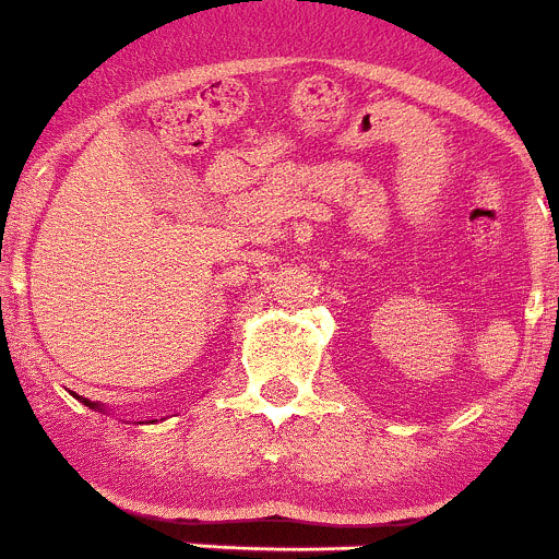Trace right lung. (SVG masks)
Wrapping results in <instances>:
<instances>
[{
	"mask_svg": "<svg viewBox=\"0 0 559 559\" xmlns=\"http://www.w3.org/2000/svg\"><path fill=\"white\" fill-rule=\"evenodd\" d=\"M84 404H87V407H93V409H95V407H98V404H93V402H84Z\"/></svg>",
	"mask_w": 559,
	"mask_h": 559,
	"instance_id": "add662e5",
	"label": "right lung"
}]
</instances>
